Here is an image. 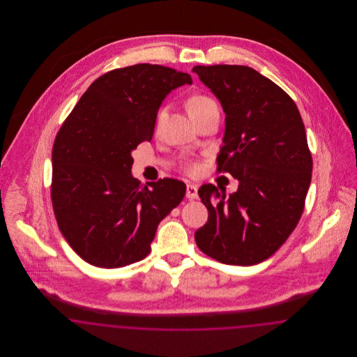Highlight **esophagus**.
<instances>
[{
  "mask_svg": "<svg viewBox=\"0 0 357 357\" xmlns=\"http://www.w3.org/2000/svg\"><path fill=\"white\" fill-rule=\"evenodd\" d=\"M186 197L188 199H198V187L187 185Z\"/></svg>",
  "mask_w": 357,
  "mask_h": 357,
  "instance_id": "34e87169",
  "label": "esophagus"
}]
</instances>
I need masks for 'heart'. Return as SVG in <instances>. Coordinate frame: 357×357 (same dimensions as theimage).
<instances>
[{"label":"heart","instance_id":"1","mask_svg":"<svg viewBox=\"0 0 357 357\" xmlns=\"http://www.w3.org/2000/svg\"><path fill=\"white\" fill-rule=\"evenodd\" d=\"M214 108H218L215 100L211 99L207 95H202V93L191 96L187 102V111H188V114L192 119H197L198 116L204 115V112H207L210 109H214ZM165 114H166V108L162 107L158 111V115H156V124H159L162 121V119L165 118ZM183 170L186 171L187 174H190V175H194V174L198 172V165L194 163V162H186L183 165Z\"/></svg>","mask_w":357,"mask_h":357}]
</instances>
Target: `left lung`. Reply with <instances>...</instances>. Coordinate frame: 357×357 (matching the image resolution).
<instances>
[{
	"label": "left lung",
	"mask_w": 357,
	"mask_h": 357,
	"mask_svg": "<svg viewBox=\"0 0 357 357\" xmlns=\"http://www.w3.org/2000/svg\"><path fill=\"white\" fill-rule=\"evenodd\" d=\"M192 72L226 114L217 172L239 181L229 197L210 183L198 190L208 220L195 242L222 264H259L285 243L304 211L313 167L305 126L288 93L255 69L223 64Z\"/></svg>",
	"instance_id": "1"
}]
</instances>
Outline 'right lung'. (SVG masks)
Segmentation results:
<instances>
[{"label": "right lung", "mask_w": 357, "mask_h": 357, "mask_svg": "<svg viewBox=\"0 0 357 357\" xmlns=\"http://www.w3.org/2000/svg\"><path fill=\"white\" fill-rule=\"evenodd\" d=\"M191 76L158 64L98 77L60 127L52 150L51 198L69 246L85 262L114 269L146 258L156 227L182 202L186 185L146 186L131 175V151L153 139L166 95Z\"/></svg>", "instance_id": "add662e5"}]
</instances>
